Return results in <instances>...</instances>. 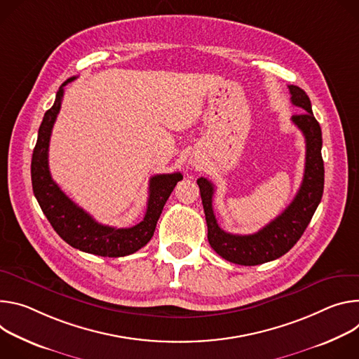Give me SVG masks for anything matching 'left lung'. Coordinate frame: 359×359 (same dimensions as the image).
I'll return each instance as SVG.
<instances>
[{"label":"left lung","instance_id":"obj_1","mask_svg":"<svg viewBox=\"0 0 359 359\" xmlns=\"http://www.w3.org/2000/svg\"><path fill=\"white\" fill-rule=\"evenodd\" d=\"M291 102L302 112L292 115V123L305 137V171L301 187L292 203L262 229L250 235H236L219 228L212 210L214 185L207 178H198L208 241L224 259L238 265H259L287 254L306 229L324 192V161L321 155L323 133L313 116L309 97L297 86H288Z\"/></svg>","mask_w":359,"mask_h":359}]
</instances>
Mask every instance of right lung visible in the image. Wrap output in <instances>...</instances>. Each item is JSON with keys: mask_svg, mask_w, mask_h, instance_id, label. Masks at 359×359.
Listing matches in <instances>:
<instances>
[{"mask_svg": "<svg viewBox=\"0 0 359 359\" xmlns=\"http://www.w3.org/2000/svg\"><path fill=\"white\" fill-rule=\"evenodd\" d=\"M74 79L75 76L68 78L60 87L54 105L44 114L39 126L31 161L32 191L55 232L72 248L100 257H126L149 243L158 218L182 175L181 172H174L151 177L145 217L131 228H114L98 224L88 212L74 204L54 182L48 168L50 138L61 108L64 87Z\"/></svg>", "mask_w": 359, "mask_h": 359, "instance_id": "1", "label": "right lung"}]
</instances>
